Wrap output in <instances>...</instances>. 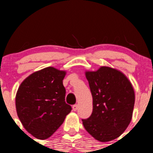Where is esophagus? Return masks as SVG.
Returning a JSON list of instances; mask_svg holds the SVG:
<instances>
[{
  "mask_svg": "<svg viewBox=\"0 0 153 153\" xmlns=\"http://www.w3.org/2000/svg\"><path fill=\"white\" fill-rule=\"evenodd\" d=\"M78 108V106L77 105V104H75V105H73V106H72V110H73V111H77Z\"/></svg>",
  "mask_w": 153,
  "mask_h": 153,
  "instance_id": "34e87169",
  "label": "esophagus"
}]
</instances>
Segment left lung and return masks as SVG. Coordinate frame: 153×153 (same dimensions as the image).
Masks as SVG:
<instances>
[{
  "mask_svg": "<svg viewBox=\"0 0 153 153\" xmlns=\"http://www.w3.org/2000/svg\"><path fill=\"white\" fill-rule=\"evenodd\" d=\"M92 96V115L82 119L84 128L95 139L107 142L118 138L132 120L135 92L132 84L121 71L101 67L86 71Z\"/></svg>",
  "mask_w": 153,
  "mask_h": 153,
  "instance_id": "left-lung-1",
  "label": "left lung"
}]
</instances>
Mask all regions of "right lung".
<instances>
[{"instance_id": "obj_1", "label": "right lung", "mask_w": 153, "mask_h": 153, "mask_svg": "<svg viewBox=\"0 0 153 153\" xmlns=\"http://www.w3.org/2000/svg\"><path fill=\"white\" fill-rule=\"evenodd\" d=\"M66 71L49 67L33 72L21 84L15 97L18 116L35 138H49L64 121L72 107L65 102L63 80Z\"/></svg>"}]
</instances>
